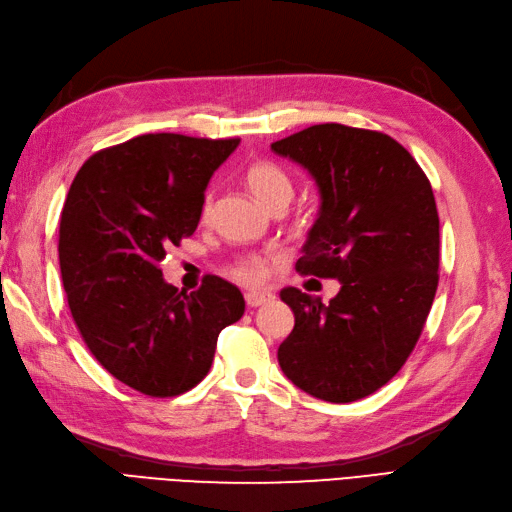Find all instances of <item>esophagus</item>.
<instances>
[{
  "mask_svg": "<svg viewBox=\"0 0 512 512\" xmlns=\"http://www.w3.org/2000/svg\"><path fill=\"white\" fill-rule=\"evenodd\" d=\"M271 300H274V295L265 293V291H247L245 293V302H247L249 309H256V306H263Z\"/></svg>",
  "mask_w": 512,
  "mask_h": 512,
  "instance_id": "34e87169",
  "label": "esophagus"
}]
</instances>
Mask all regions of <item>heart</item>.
Returning <instances> with one entry per match:
<instances>
[{
  "instance_id": "obj_1",
  "label": "heart",
  "mask_w": 512,
  "mask_h": 512,
  "mask_svg": "<svg viewBox=\"0 0 512 512\" xmlns=\"http://www.w3.org/2000/svg\"><path fill=\"white\" fill-rule=\"evenodd\" d=\"M245 184L254 192V197L258 201H263L271 210L278 206H287L289 199L293 197V179L289 177L285 168L269 160H258L254 164H249L245 170ZM212 206H214V197L212 192H208L201 206L203 219L212 212ZM225 274L247 287L260 285L267 274L265 258H260L256 254H243L234 258L232 263H227Z\"/></svg>"
}]
</instances>
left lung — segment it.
<instances>
[{
	"mask_svg": "<svg viewBox=\"0 0 512 512\" xmlns=\"http://www.w3.org/2000/svg\"><path fill=\"white\" fill-rule=\"evenodd\" d=\"M271 151L309 170L322 195L295 269L342 282L328 304L280 291L295 315L280 368L317 399L359 401L403 368L427 322L440 265L434 192L410 151L381 131L313 124Z\"/></svg>",
	"mask_w": 512,
	"mask_h": 512,
	"instance_id": "1",
	"label": "left lung"
}]
</instances>
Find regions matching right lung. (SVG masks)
Returning <instances> with one entry per match:
<instances>
[{"mask_svg":"<svg viewBox=\"0 0 512 512\" xmlns=\"http://www.w3.org/2000/svg\"><path fill=\"white\" fill-rule=\"evenodd\" d=\"M238 142L138 135L89 157L67 192L59 263L72 320L111 377L153 399L195 388L219 333L245 313L227 280L206 276L184 293L160 269L166 249L195 234L208 181Z\"/></svg>","mask_w":512,"mask_h":512,"instance_id":"right-lung-1","label":"right lung"}]
</instances>
